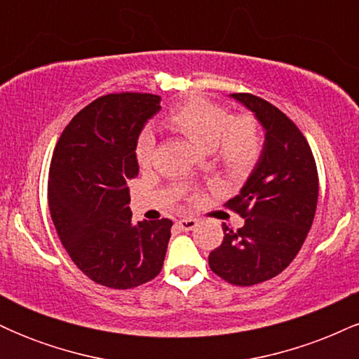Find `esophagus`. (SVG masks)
I'll use <instances>...</instances> for the list:
<instances>
[{
	"label": "esophagus",
	"instance_id": "obj_1",
	"mask_svg": "<svg viewBox=\"0 0 359 359\" xmlns=\"http://www.w3.org/2000/svg\"><path fill=\"white\" fill-rule=\"evenodd\" d=\"M177 226H179V229H182V231H192L197 226V219H194V217H184V219L177 221Z\"/></svg>",
	"mask_w": 359,
	"mask_h": 359
}]
</instances>
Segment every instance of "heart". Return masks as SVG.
<instances>
[{
    "label": "heart",
    "instance_id": "obj_1",
    "mask_svg": "<svg viewBox=\"0 0 359 359\" xmlns=\"http://www.w3.org/2000/svg\"><path fill=\"white\" fill-rule=\"evenodd\" d=\"M165 123L182 133L194 145L211 151L219 167L229 175L248 174L258 162L263 150L262 131L257 119L231 111L204 97H189L167 114ZM155 137L150 130L140 133L135 145V156L142 167L154 158Z\"/></svg>",
    "mask_w": 359,
    "mask_h": 359
}]
</instances>
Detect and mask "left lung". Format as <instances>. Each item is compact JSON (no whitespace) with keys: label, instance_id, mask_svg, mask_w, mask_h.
Wrapping results in <instances>:
<instances>
[{"label":"left lung","instance_id":"1","mask_svg":"<svg viewBox=\"0 0 359 359\" xmlns=\"http://www.w3.org/2000/svg\"><path fill=\"white\" fill-rule=\"evenodd\" d=\"M265 131L257 165L236 197L226 203L245 217L209 253V266L228 283L250 287L277 277L297 257L316 216L319 179L306 137L287 114L248 93L229 94Z\"/></svg>","mask_w":359,"mask_h":359}]
</instances>
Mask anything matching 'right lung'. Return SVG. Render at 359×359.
<instances>
[{
    "label": "right lung",
    "mask_w": 359,
    "mask_h": 359,
    "mask_svg": "<svg viewBox=\"0 0 359 359\" xmlns=\"http://www.w3.org/2000/svg\"><path fill=\"white\" fill-rule=\"evenodd\" d=\"M155 94L97 97L62 131L48 174V208L62 245L82 273L126 290L160 273L170 219L131 222L128 180L138 175L135 145L160 111Z\"/></svg>",
    "instance_id": "obj_1"
}]
</instances>
